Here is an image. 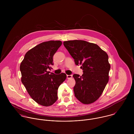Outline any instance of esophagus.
Here are the masks:
<instances>
[{"mask_svg":"<svg viewBox=\"0 0 134 134\" xmlns=\"http://www.w3.org/2000/svg\"><path fill=\"white\" fill-rule=\"evenodd\" d=\"M72 75H66V77H67V78H68V79H69V78H71L72 77Z\"/></svg>","mask_w":134,"mask_h":134,"instance_id":"1","label":"esophagus"}]
</instances>
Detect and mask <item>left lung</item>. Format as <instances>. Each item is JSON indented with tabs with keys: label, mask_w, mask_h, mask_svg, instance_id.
<instances>
[{
	"label": "left lung",
	"mask_w": 134,
	"mask_h": 134,
	"mask_svg": "<svg viewBox=\"0 0 134 134\" xmlns=\"http://www.w3.org/2000/svg\"><path fill=\"white\" fill-rule=\"evenodd\" d=\"M64 47L74 59L75 64L81 65L83 74H74V87L77 98L85 104H91L102 95L109 80L110 65L107 54L97 45L82 40L64 41Z\"/></svg>",
	"instance_id": "obj_1"
}]
</instances>
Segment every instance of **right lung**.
Returning <instances> with one entry per match:
<instances>
[{"label": "right lung", "mask_w": 134, "mask_h": 134, "mask_svg": "<svg viewBox=\"0 0 134 134\" xmlns=\"http://www.w3.org/2000/svg\"><path fill=\"white\" fill-rule=\"evenodd\" d=\"M60 41L43 42L28 51L20 65L21 80L31 97L38 104L49 106L57 100L59 86L66 75L50 73L53 56L62 45Z\"/></svg>", "instance_id": "right-lung-1"}]
</instances>
